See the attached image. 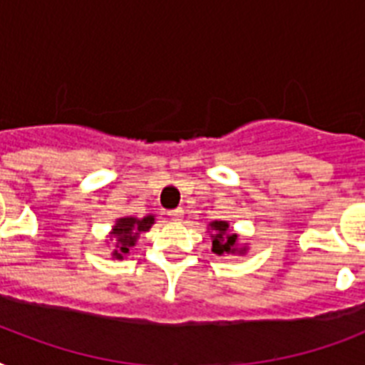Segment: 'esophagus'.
Returning a JSON list of instances; mask_svg holds the SVG:
<instances>
[{
    "label": "esophagus",
    "mask_w": 365,
    "mask_h": 365,
    "mask_svg": "<svg viewBox=\"0 0 365 365\" xmlns=\"http://www.w3.org/2000/svg\"><path fill=\"white\" fill-rule=\"evenodd\" d=\"M168 216H170L172 222H182L183 210H182V208H176V210H170V212H168Z\"/></svg>",
    "instance_id": "obj_1"
}]
</instances>
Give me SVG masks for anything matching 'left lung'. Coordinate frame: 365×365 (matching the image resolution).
I'll list each match as a JSON object with an SVG mask.
<instances>
[{
	"mask_svg": "<svg viewBox=\"0 0 365 365\" xmlns=\"http://www.w3.org/2000/svg\"><path fill=\"white\" fill-rule=\"evenodd\" d=\"M208 233L212 239V252L216 255H244L248 244H240V235L229 227V222L214 220L208 223Z\"/></svg>",
	"mask_w": 365,
	"mask_h": 365,
	"instance_id": "obj_1",
	"label": "left lung"
}]
</instances>
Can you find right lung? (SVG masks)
Returning <instances> with one entry per match:
<instances>
[{"instance_id": "1", "label": "right lung", "mask_w": 365, "mask_h": 365, "mask_svg": "<svg viewBox=\"0 0 365 365\" xmlns=\"http://www.w3.org/2000/svg\"><path fill=\"white\" fill-rule=\"evenodd\" d=\"M155 223V214H148L143 217L125 216L115 220L111 227L110 240H113V259H123L130 254L132 246H136L140 235L148 233Z\"/></svg>"}]
</instances>
